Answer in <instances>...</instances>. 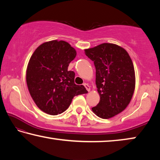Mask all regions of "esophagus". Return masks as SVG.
<instances>
[{
  "label": "esophagus",
  "instance_id": "34e87169",
  "mask_svg": "<svg viewBox=\"0 0 160 160\" xmlns=\"http://www.w3.org/2000/svg\"><path fill=\"white\" fill-rule=\"evenodd\" d=\"M83 85H84V86H85V88H86V90H88V92L90 90V86H89V85H88V84H87V83H84V84H83Z\"/></svg>",
  "mask_w": 160,
  "mask_h": 160
}]
</instances>
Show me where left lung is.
Returning <instances> with one entry per match:
<instances>
[{
  "label": "left lung",
  "mask_w": 160,
  "mask_h": 160,
  "mask_svg": "<svg viewBox=\"0 0 160 160\" xmlns=\"http://www.w3.org/2000/svg\"><path fill=\"white\" fill-rule=\"evenodd\" d=\"M94 62L99 102L92 108L102 118H112L126 109L134 92L135 78L131 58L124 48L104 43L85 49Z\"/></svg>",
  "instance_id": "left-lung-1"
}]
</instances>
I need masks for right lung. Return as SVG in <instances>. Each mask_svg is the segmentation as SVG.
I'll list each match as a JSON object with an SVG mask.
<instances>
[{
    "instance_id": "add662e5",
    "label": "right lung",
    "mask_w": 160,
    "mask_h": 160,
    "mask_svg": "<svg viewBox=\"0 0 160 160\" xmlns=\"http://www.w3.org/2000/svg\"><path fill=\"white\" fill-rule=\"evenodd\" d=\"M76 51L65 41L45 42L31 56L27 68L28 90L37 106L50 115H58L69 107L72 98L88 93L75 83V72L68 70Z\"/></svg>"
}]
</instances>
